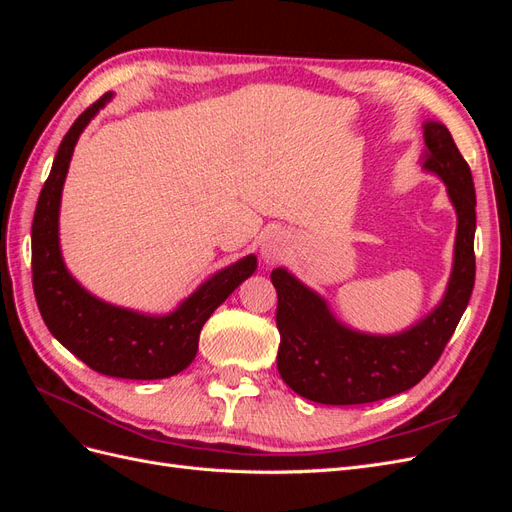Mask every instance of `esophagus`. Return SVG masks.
I'll list each match as a JSON object with an SVG mask.
<instances>
[{
	"mask_svg": "<svg viewBox=\"0 0 512 512\" xmlns=\"http://www.w3.org/2000/svg\"><path fill=\"white\" fill-rule=\"evenodd\" d=\"M288 237L280 230H273L260 243V256L265 262H277L288 254Z\"/></svg>",
	"mask_w": 512,
	"mask_h": 512,
	"instance_id": "34e87169",
	"label": "esophagus"
}]
</instances>
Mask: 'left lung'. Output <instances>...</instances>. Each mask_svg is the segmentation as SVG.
I'll list each match as a JSON object with an SVG mask.
<instances>
[{"instance_id":"8db88e82","label":"left lung","mask_w":512,"mask_h":512,"mask_svg":"<svg viewBox=\"0 0 512 512\" xmlns=\"http://www.w3.org/2000/svg\"><path fill=\"white\" fill-rule=\"evenodd\" d=\"M423 170L444 181L457 213L453 269L440 303L393 335L356 331L327 299L288 269L271 271L277 290V369L290 389L316 404H371L412 389L436 365L472 297L476 260V192L468 162L440 121H425Z\"/></svg>"}]
</instances>
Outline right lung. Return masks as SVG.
Masks as SVG:
<instances>
[{"instance_id":"1","label":"right lung","mask_w":512,"mask_h":512,"mask_svg":"<svg viewBox=\"0 0 512 512\" xmlns=\"http://www.w3.org/2000/svg\"><path fill=\"white\" fill-rule=\"evenodd\" d=\"M111 100L108 91L91 104L57 149L32 224L34 292L46 327L85 365L113 378L160 380L179 374L196 359L203 324L256 271L258 260L250 254L232 262L162 316L106 303L74 280L59 247L61 192L76 141Z\"/></svg>"}]
</instances>
